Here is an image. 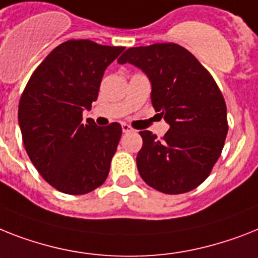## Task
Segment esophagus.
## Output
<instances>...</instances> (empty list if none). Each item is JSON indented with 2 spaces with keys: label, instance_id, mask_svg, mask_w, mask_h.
<instances>
[{
  "label": "esophagus",
  "instance_id": "esophagus-1",
  "mask_svg": "<svg viewBox=\"0 0 258 258\" xmlns=\"http://www.w3.org/2000/svg\"><path fill=\"white\" fill-rule=\"evenodd\" d=\"M121 127H122V132H124V133H132V132H133V127L129 126L127 124H122Z\"/></svg>",
  "mask_w": 258,
  "mask_h": 258
}]
</instances>
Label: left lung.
Segmentation results:
<instances>
[{"label":"left lung","instance_id":"1","mask_svg":"<svg viewBox=\"0 0 258 258\" xmlns=\"http://www.w3.org/2000/svg\"><path fill=\"white\" fill-rule=\"evenodd\" d=\"M117 61L146 74L155 112L170 125L162 140L140 132L141 178L170 195L197 188L210 175L228 133L227 106L214 78L190 51L175 43L127 48Z\"/></svg>","mask_w":258,"mask_h":258}]
</instances>
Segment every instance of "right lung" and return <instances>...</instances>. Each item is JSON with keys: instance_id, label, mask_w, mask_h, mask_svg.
<instances>
[{"instance_id": "right-lung-1", "label": "right lung", "mask_w": 258, "mask_h": 258, "mask_svg": "<svg viewBox=\"0 0 258 258\" xmlns=\"http://www.w3.org/2000/svg\"><path fill=\"white\" fill-rule=\"evenodd\" d=\"M124 48L67 40L38 66L21 96L18 122L27 155L60 192L88 194L108 176L122 127L84 124L83 110L97 100L104 71Z\"/></svg>"}]
</instances>
